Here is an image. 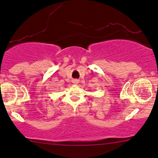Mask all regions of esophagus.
Wrapping results in <instances>:
<instances>
[{
  "label": "esophagus",
  "mask_w": 158,
  "mask_h": 158,
  "mask_svg": "<svg viewBox=\"0 0 158 158\" xmlns=\"http://www.w3.org/2000/svg\"><path fill=\"white\" fill-rule=\"evenodd\" d=\"M73 83L78 84V83H79V80H78V79H74V80H73Z\"/></svg>",
  "instance_id": "34e87169"
}]
</instances>
